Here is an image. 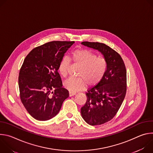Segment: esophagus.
I'll list each match as a JSON object with an SVG mask.
<instances>
[{
    "mask_svg": "<svg viewBox=\"0 0 153 153\" xmlns=\"http://www.w3.org/2000/svg\"><path fill=\"white\" fill-rule=\"evenodd\" d=\"M75 94H76V92L70 91V96H74Z\"/></svg>",
    "mask_w": 153,
    "mask_h": 153,
    "instance_id": "34e87169",
    "label": "esophagus"
}]
</instances>
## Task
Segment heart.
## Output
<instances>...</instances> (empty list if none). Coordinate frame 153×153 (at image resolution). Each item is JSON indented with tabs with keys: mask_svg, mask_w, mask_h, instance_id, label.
I'll return each mask as SVG.
<instances>
[{
	"mask_svg": "<svg viewBox=\"0 0 153 153\" xmlns=\"http://www.w3.org/2000/svg\"><path fill=\"white\" fill-rule=\"evenodd\" d=\"M70 59L74 65L80 66L77 71L78 77H71L64 82V86L70 91L76 92L84 89L86 83L88 86L97 84L103 77L107 69L105 59L97 57L94 53L85 49H77L73 51ZM70 68V59L66 57L62 59L58 71L63 77H66Z\"/></svg>",
	"mask_w": 153,
	"mask_h": 153,
	"instance_id": "b5f03b06",
	"label": "heart"
}]
</instances>
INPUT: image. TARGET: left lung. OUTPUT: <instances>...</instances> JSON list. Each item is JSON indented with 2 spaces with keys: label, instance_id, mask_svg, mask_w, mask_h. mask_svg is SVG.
<instances>
[{
  "label": "left lung",
  "instance_id": "left-lung-1",
  "mask_svg": "<svg viewBox=\"0 0 153 153\" xmlns=\"http://www.w3.org/2000/svg\"><path fill=\"white\" fill-rule=\"evenodd\" d=\"M81 43L98 50L107 63L103 77L88 90L86 102L80 110L87 123L99 125L111 120L119 110L126 92V70L120 54L110 47L99 42Z\"/></svg>",
  "mask_w": 153,
  "mask_h": 153
}]
</instances>
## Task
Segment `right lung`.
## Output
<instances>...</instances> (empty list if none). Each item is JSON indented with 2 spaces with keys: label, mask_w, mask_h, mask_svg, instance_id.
<instances>
[{
  "label": "right lung",
  "mask_w": 153,
  "mask_h": 153,
  "mask_svg": "<svg viewBox=\"0 0 153 153\" xmlns=\"http://www.w3.org/2000/svg\"><path fill=\"white\" fill-rule=\"evenodd\" d=\"M74 41H52L32 50L20 70L22 103L37 120H48L59 112L68 91L62 87L59 64Z\"/></svg>",
  "instance_id": "1"
}]
</instances>
